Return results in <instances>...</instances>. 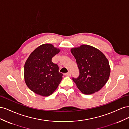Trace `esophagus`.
I'll return each instance as SVG.
<instances>
[{"label":"esophagus","mask_w":129,"mask_h":129,"mask_svg":"<svg viewBox=\"0 0 129 129\" xmlns=\"http://www.w3.org/2000/svg\"><path fill=\"white\" fill-rule=\"evenodd\" d=\"M71 75V73L70 71H69L67 73H65V75L67 76H70Z\"/></svg>","instance_id":"obj_1"}]
</instances>
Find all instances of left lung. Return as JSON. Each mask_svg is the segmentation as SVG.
<instances>
[{
	"label": "left lung",
	"instance_id": "8db88e82",
	"mask_svg": "<svg viewBox=\"0 0 129 129\" xmlns=\"http://www.w3.org/2000/svg\"><path fill=\"white\" fill-rule=\"evenodd\" d=\"M79 76L73 78L77 87L83 94H91L100 90L108 82L110 67L108 59L101 51L89 45L73 47Z\"/></svg>",
	"mask_w": 129,
	"mask_h": 129
}]
</instances>
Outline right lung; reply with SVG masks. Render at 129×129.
Listing matches in <instances>:
<instances>
[{"mask_svg":"<svg viewBox=\"0 0 129 129\" xmlns=\"http://www.w3.org/2000/svg\"><path fill=\"white\" fill-rule=\"evenodd\" d=\"M60 49L51 44L39 46L29 56L24 65V79L27 87L37 94L49 96L56 91L62 79L58 66L52 58Z\"/></svg>","mask_w":129,"mask_h":129,"instance_id":"1","label":"right lung"}]
</instances>
